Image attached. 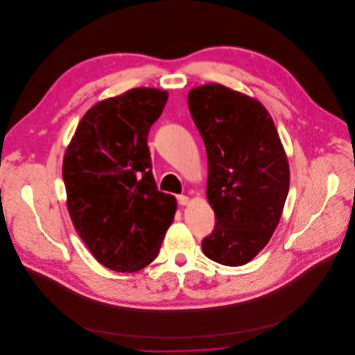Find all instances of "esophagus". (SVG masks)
<instances>
[{
	"label": "esophagus",
	"instance_id": "esophagus-1",
	"mask_svg": "<svg viewBox=\"0 0 355 355\" xmlns=\"http://www.w3.org/2000/svg\"><path fill=\"white\" fill-rule=\"evenodd\" d=\"M189 197H186V196H178V203L179 205H182V206H186V205H189Z\"/></svg>",
	"mask_w": 355,
	"mask_h": 355
}]
</instances>
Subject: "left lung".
<instances>
[{
    "mask_svg": "<svg viewBox=\"0 0 355 355\" xmlns=\"http://www.w3.org/2000/svg\"><path fill=\"white\" fill-rule=\"evenodd\" d=\"M207 155L206 198L216 225L203 254L227 266L252 261L275 232L290 189V168L261 102L218 83L187 97Z\"/></svg>",
    "mask_w": 355,
    "mask_h": 355,
    "instance_id": "1",
    "label": "left lung"
}]
</instances>
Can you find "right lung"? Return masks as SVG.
<instances>
[{
    "instance_id": "1",
    "label": "right lung",
    "mask_w": 355,
    "mask_h": 355,
    "mask_svg": "<svg viewBox=\"0 0 355 355\" xmlns=\"http://www.w3.org/2000/svg\"><path fill=\"white\" fill-rule=\"evenodd\" d=\"M168 93L132 89L98 102L65 152L62 179L71 220L103 266L135 272L155 259L176 200L158 191L148 135Z\"/></svg>"
}]
</instances>
